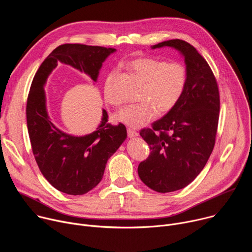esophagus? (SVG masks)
I'll return each mask as SVG.
<instances>
[{
	"label": "esophagus",
	"instance_id": "obj_1",
	"mask_svg": "<svg viewBox=\"0 0 252 252\" xmlns=\"http://www.w3.org/2000/svg\"><path fill=\"white\" fill-rule=\"evenodd\" d=\"M127 135H128V137H135V136L138 135V132L136 130L128 127L127 128Z\"/></svg>",
	"mask_w": 252,
	"mask_h": 252
}]
</instances>
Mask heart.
Segmentation results:
<instances>
[{
	"instance_id": "heart-1",
	"label": "heart",
	"mask_w": 252,
	"mask_h": 252,
	"mask_svg": "<svg viewBox=\"0 0 252 252\" xmlns=\"http://www.w3.org/2000/svg\"><path fill=\"white\" fill-rule=\"evenodd\" d=\"M136 76L145 83L139 103L129 104L115 115L117 122L131 127H140L149 124L158 111L163 115L170 112L181 99L188 83V68L179 62L166 63L154 58H137L129 63ZM117 71L106 77L103 94L107 103L114 106L121 104L116 92Z\"/></svg>"
}]
</instances>
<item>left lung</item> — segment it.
Returning <instances> with one entry per match:
<instances>
[{"label": "left lung", "mask_w": 252, "mask_h": 252, "mask_svg": "<svg viewBox=\"0 0 252 252\" xmlns=\"http://www.w3.org/2000/svg\"><path fill=\"white\" fill-rule=\"evenodd\" d=\"M170 47L185 58L188 83L173 109L139 134L151 149L139 163L141 182L158 192H171L189 186L206 164L215 143L220 118V92L210 66L194 47L169 40L152 49Z\"/></svg>", "instance_id": "left-lung-1"}]
</instances>
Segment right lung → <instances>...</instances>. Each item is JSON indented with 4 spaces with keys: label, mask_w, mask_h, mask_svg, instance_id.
<instances>
[{
    "label": "right lung",
    "mask_w": 252,
    "mask_h": 252,
    "mask_svg": "<svg viewBox=\"0 0 252 252\" xmlns=\"http://www.w3.org/2000/svg\"><path fill=\"white\" fill-rule=\"evenodd\" d=\"M116 49L81 44H64L55 49L35 73L27 100V125L32 154L47 181L58 190L82 195L101 181L105 164L126 138L123 124L107 123L102 110L96 130L83 136L59 129L50 120L44 85L58 62L84 71L96 82L102 63Z\"/></svg>",
    "instance_id": "add662e5"
}]
</instances>
